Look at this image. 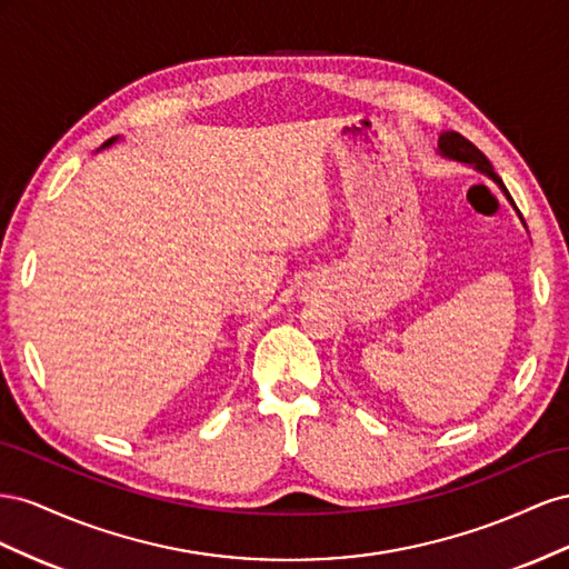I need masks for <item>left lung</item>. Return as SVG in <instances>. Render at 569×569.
I'll use <instances>...</instances> for the list:
<instances>
[{
    "label": "left lung",
    "mask_w": 569,
    "mask_h": 569,
    "mask_svg": "<svg viewBox=\"0 0 569 569\" xmlns=\"http://www.w3.org/2000/svg\"><path fill=\"white\" fill-rule=\"evenodd\" d=\"M438 154H441L443 159H452V161H460V164H465V167H469V169H475V171H479V173H483L486 178H491V181L500 188V192L506 194L508 198V202L512 204V209L517 212V217L522 219V214H519V209L515 207V202H512V198H510V192H508V188H506V183L500 181V176L493 171V164L489 159L483 157V152L481 150H477L472 142H469L465 136H460V133H456V131H443L441 136H438ZM522 223H525V219H522ZM527 229V226H525Z\"/></svg>",
    "instance_id": "1"
}]
</instances>
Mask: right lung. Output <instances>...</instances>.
Segmentation results:
<instances>
[{"label": "right lung", "mask_w": 569, "mask_h": 569, "mask_svg": "<svg viewBox=\"0 0 569 569\" xmlns=\"http://www.w3.org/2000/svg\"><path fill=\"white\" fill-rule=\"evenodd\" d=\"M117 140H119V136H117V138H111V140H107V142H104V144H102V148H100V150H104V148H109V144H113V142H117ZM100 150H97V152H100Z\"/></svg>", "instance_id": "right-lung-1"}]
</instances>
